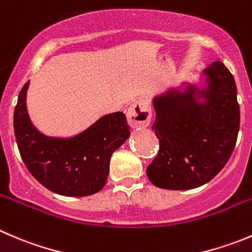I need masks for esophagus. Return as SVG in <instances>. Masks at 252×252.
<instances>
[{
	"mask_svg": "<svg viewBox=\"0 0 252 252\" xmlns=\"http://www.w3.org/2000/svg\"><path fill=\"white\" fill-rule=\"evenodd\" d=\"M126 119L131 128H145L151 121V107L148 99H136L126 112Z\"/></svg>",
	"mask_w": 252,
	"mask_h": 252,
	"instance_id": "34e87169",
	"label": "esophagus"
}]
</instances>
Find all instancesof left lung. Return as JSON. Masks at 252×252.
<instances>
[{
	"label": "left lung",
	"mask_w": 252,
	"mask_h": 252,
	"mask_svg": "<svg viewBox=\"0 0 252 252\" xmlns=\"http://www.w3.org/2000/svg\"><path fill=\"white\" fill-rule=\"evenodd\" d=\"M204 86L183 82L154 97L158 156L146 168L153 185L192 189L216 177L233 154L240 126L236 85L221 61L203 70Z\"/></svg>",
	"instance_id": "obj_1"
}]
</instances>
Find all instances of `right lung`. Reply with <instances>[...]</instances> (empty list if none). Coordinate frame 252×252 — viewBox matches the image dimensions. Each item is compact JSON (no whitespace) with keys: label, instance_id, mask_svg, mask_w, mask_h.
I'll return each instance as SVG.
<instances>
[{"label":"right lung","instance_id":"add662e5","mask_svg":"<svg viewBox=\"0 0 252 252\" xmlns=\"http://www.w3.org/2000/svg\"><path fill=\"white\" fill-rule=\"evenodd\" d=\"M28 87L29 81L18 94L13 126L19 154L29 172L61 196L85 197L101 191L108 177L112 154L130 135L126 114H106L71 138L48 136L29 118Z\"/></svg>","mask_w":252,"mask_h":252}]
</instances>
